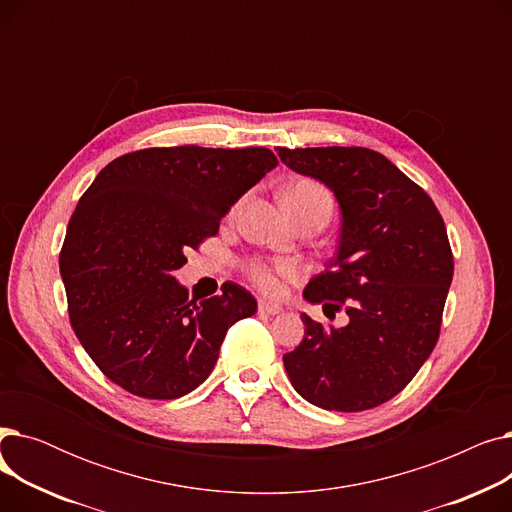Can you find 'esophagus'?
<instances>
[{
  "label": "esophagus",
  "instance_id": "34e87169",
  "mask_svg": "<svg viewBox=\"0 0 512 512\" xmlns=\"http://www.w3.org/2000/svg\"><path fill=\"white\" fill-rule=\"evenodd\" d=\"M282 307L276 305V303H270V301H259V313H265V315H276L280 313Z\"/></svg>",
  "mask_w": 512,
  "mask_h": 512
}]
</instances>
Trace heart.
Segmentation results:
<instances>
[{
	"instance_id": "1",
	"label": "heart",
	"mask_w": 512,
	"mask_h": 512,
	"mask_svg": "<svg viewBox=\"0 0 512 512\" xmlns=\"http://www.w3.org/2000/svg\"><path fill=\"white\" fill-rule=\"evenodd\" d=\"M282 205L286 211L292 215H301L303 211L317 209L321 213H326L330 218L334 201L332 195L326 191V186H321L315 180L301 178L297 182H292L282 191ZM297 272V265L288 259H280L274 263L267 261H251L247 265V274L249 278L265 292H276L280 288V276H292Z\"/></svg>"
}]
</instances>
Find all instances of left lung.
Instances as JSON below:
<instances>
[{
  "instance_id": "obj_1",
  "label": "left lung",
  "mask_w": 512,
  "mask_h": 512,
  "mask_svg": "<svg viewBox=\"0 0 512 512\" xmlns=\"http://www.w3.org/2000/svg\"><path fill=\"white\" fill-rule=\"evenodd\" d=\"M292 172L326 184L340 209L336 255L303 299L344 307L348 324L301 313L288 378L326 411L373 409L405 388L438 342L454 261L442 215L388 157L365 147H276Z\"/></svg>"
}]
</instances>
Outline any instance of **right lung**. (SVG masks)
<instances>
[{
  "label": "right lung",
  "mask_w": 512,
  "mask_h": 512,
  "mask_svg": "<svg viewBox=\"0 0 512 512\" xmlns=\"http://www.w3.org/2000/svg\"><path fill=\"white\" fill-rule=\"evenodd\" d=\"M276 166L265 147L184 145L134 151L97 174L70 218L60 274L74 334L114 384L172 400L207 380L228 328L257 301L234 282L191 301L174 272Z\"/></svg>",
  "instance_id": "1"
}]
</instances>
